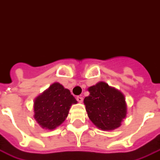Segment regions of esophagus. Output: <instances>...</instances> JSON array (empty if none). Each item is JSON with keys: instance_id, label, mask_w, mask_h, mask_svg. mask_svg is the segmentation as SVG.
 I'll return each mask as SVG.
<instances>
[{"instance_id": "1", "label": "esophagus", "mask_w": 160, "mask_h": 160, "mask_svg": "<svg viewBox=\"0 0 160 160\" xmlns=\"http://www.w3.org/2000/svg\"><path fill=\"white\" fill-rule=\"evenodd\" d=\"M76 100L79 102H83V98L81 97V96H78V97H76Z\"/></svg>"}]
</instances>
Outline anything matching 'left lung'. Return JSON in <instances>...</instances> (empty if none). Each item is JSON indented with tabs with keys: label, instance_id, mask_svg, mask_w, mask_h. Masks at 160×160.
Segmentation results:
<instances>
[{
	"label": "left lung",
	"instance_id": "1",
	"mask_svg": "<svg viewBox=\"0 0 160 160\" xmlns=\"http://www.w3.org/2000/svg\"><path fill=\"white\" fill-rule=\"evenodd\" d=\"M90 95L84 99L89 119L102 130L118 128L126 116L125 96L105 82H99L88 89Z\"/></svg>",
	"mask_w": 160,
	"mask_h": 160
}]
</instances>
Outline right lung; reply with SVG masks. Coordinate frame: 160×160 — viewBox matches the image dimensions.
Masks as SVG:
<instances>
[{
	"mask_svg": "<svg viewBox=\"0 0 160 160\" xmlns=\"http://www.w3.org/2000/svg\"><path fill=\"white\" fill-rule=\"evenodd\" d=\"M76 102L69 90L54 83L35 98L34 117L42 128L53 130L64 121L71 105Z\"/></svg>",
	"mask_w": 160,
	"mask_h": 160,
	"instance_id": "add662e5",
	"label": "right lung"
}]
</instances>
